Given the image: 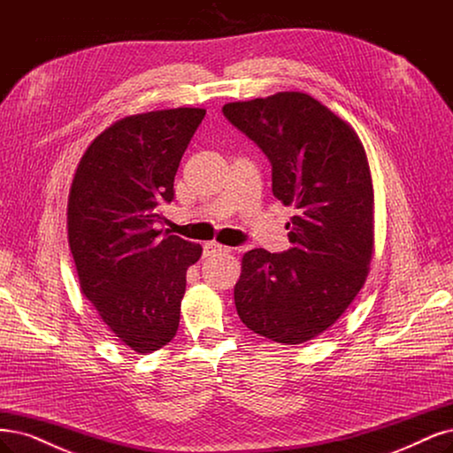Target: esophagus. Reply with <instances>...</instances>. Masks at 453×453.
<instances>
[{
  "mask_svg": "<svg viewBox=\"0 0 453 453\" xmlns=\"http://www.w3.org/2000/svg\"><path fill=\"white\" fill-rule=\"evenodd\" d=\"M202 249H204V257H211V255H217V253H228L230 251L228 247L217 243V242H206Z\"/></svg>",
  "mask_w": 453,
  "mask_h": 453,
  "instance_id": "34e87169",
  "label": "esophagus"
}]
</instances>
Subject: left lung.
<instances>
[{"label":"left lung","instance_id":"obj_1","mask_svg":"<svg viewBox=\"0 0 453 453\" xmlns=\"http://www.w3.org/2000/svg\"><path fill=\"white\" fill-rule=\"evenodd\" d=\"M225 118L266 155L272 191L298 215L292 247L253 249L234 288L242 322L300 345L327 330L360 292L372 253V185L360 138L307 93L228 103Z\"/></svg>","mask_w":453,"mask_h":453}]
</instances>
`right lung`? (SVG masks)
<instances>
[{"label": "right lung", "instance_id": "1", "mask_svg": "<svg viewBox=\"0 0 453 453\" xmlns=\"http://www.w3.org/2000/svg\"><path fill=\"white\" fill-rule=\"evenodd\" d=\"M204 116L173 108L119 119L93 140L71 187L69 245L82 292L108 330L142 354L176 335L187 268L202 255L155 223Z\"/></svg>", "mask_w": 453, "mask_h": 453}]
</instances>
